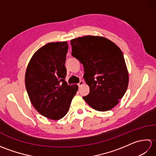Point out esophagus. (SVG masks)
Returning <instances> with one entry per match:
<instances>
[{"instance_id": "obj_1", "label": "esophagus", "mask_w": 156, "mask_h": 156, "mask_svg": "<svg viewBox=\"0 0 156 156\" xmlns=\"http://www.w3.org/2000/svg\"><path fill=\"white\" fill-rule=\"evenodd\" d=\"M83 84H84V82L82 81V80H81V81H80V82H79V83L78 84V86L79 87H82V86L83 85Z\"/></svg>"}]
</instances>
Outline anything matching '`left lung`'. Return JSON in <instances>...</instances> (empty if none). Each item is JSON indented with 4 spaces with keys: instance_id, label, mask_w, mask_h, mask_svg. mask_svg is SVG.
Wrapping results in <instances>:
<instances>
[{
    "instance_id": "1",
    "label": "left lung",
    "mask_w": 156,
    "mask_h": 156,
    "mask_svg": "<svg viewBox=\"0 0 156 156\" xmlns=\"http://www.w3.org/2000/svg\"><path fill=\"white\" fill-rule=\"evenodd\" d=\"M72 55L82 64L84 78L90 88L84 100L98 111L115 107L129 84V73L122 51L101 36L87 35L70 41Z\"/></svg>"
}]
</instances>
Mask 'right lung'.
<instances>
[{"mask_svg":"<svg viewBox=\"0 0 156 156\" xmlns=\"http://www.w3.org/2000/svg\"><path fill=\"white\" fill-rule=\"evenodd\" d=\"M68 49L67 41L49 43L33 55L25 72V87L31 104L41 115L52 120L67 114L78 88L65 80Z\"/></svg>","mask_w":156,"mask_h":156,"instance_id":"1","label":"right lung"}]
</instances>
